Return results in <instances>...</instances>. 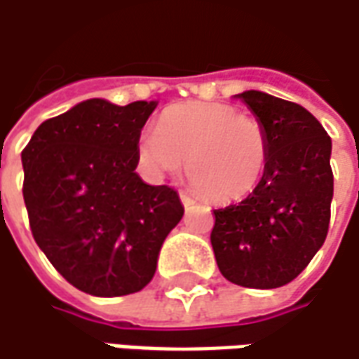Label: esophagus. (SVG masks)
<instances>
[{"mask_svg": "<svg viewBox=\"0 0 359 359\" xmlns=\"http://www.w3.org/2000/svg\"><path fill=\"white\" fill-rule=\"evenodd\" d=\"M180 202H182V206H184V208H190V206H194V204H196V200L192 198V196H189L187 192H180Z\"/></svg>", "mask_w": 359, "mask_h": 359, "instance_id": "34e87169", "label": "esophagus"}]
</instances>
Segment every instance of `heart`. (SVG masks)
Here are the masks:
<instances>
[{
  "label": "heart",
  "mask_w": 359,
  "mask_h": 359,
  "mask_svg": "<svg viewBox=\"0 0 359 359\" xmlns=\"http://www.w3.org/2000/svg\"><path fill=\"white\" fill-rule=\"evenodd\" d=\"M153 170L177 172L212 202H238L259 187L269 163V135L259 119L228 104L182 102L161 111L155 131L139 139Z\"/></svg>",
  "instance_id": "b5f03b06"
}]
</instances>
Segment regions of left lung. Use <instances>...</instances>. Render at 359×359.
<instances>
[{"instance_id":"left-lung-1","label":"left lung","mask_w":359,"mask_h":359,"mask_svg":"<svg viewBox=\"0 0 359 359\" xmlns=\"http://www.w3.org/2000/svg\"><path fill=\"white\" fill-rule=\"evenodd\" d=\"M269 135L259 187L214 210L210 241L220 273L250 289L291 283L323 248L334 194L332 141L311 111L265 92L238 94Z\"/></svg>"}]
</instances>
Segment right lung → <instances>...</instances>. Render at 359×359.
Masks as SVG:
<instances>
[{
	"mask_svg": "<svg viewBox=\"0 0 359 359\" xmlns=\"http://www.w3.org/2000/svg\"><path fill=\"white\" fill-rule=\"evenodd\" d=\"M157 102L92 97L43 121L21 153L36 245L70 285L123 297L147 285L184 214L177 190L139 179V137Z\"/></svg>",
	"mask_w": 359,
	"mask_h": 359,
	"instance_id": "obj_1",
	"label": "right lung"
}]
</instances>
